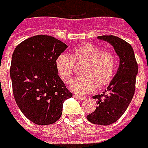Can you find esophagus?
Segmentation results:
<instances>
[{
  "label": "esophagus",
  "instance_id": "obj_1",
  "mask_svg": "<svg viewBox=\"0 0 148 148\" xmlns=\"http://www.w3.org/2000/svg\"><path fill=\"white\" fill-rule=\"evenodd\" d=\"M73 97H75V99H79V100H84V99H86L85 97H83V96H80V95H77V94H73Z\"/></svg>",
  "mask_w": 148,
  "mask_h": 148
}]
</instances>
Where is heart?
Wrapping results in <instances>:
<instances>
[{"mask_svg":"<svg viewBox=\"0 0 148 148\" xmlns=\"http://www.w3.org/2000/svg\"><path fill=\"white\" fill-rule=\"evenodd\" d=\"M86 62L83 68V76L71 85V89L79 94H87L99 87L108 86L113 80L118 66L117 55L110 51H104L91 43L78 46L73 55L62 53L57 57L55 65L62 80L69 84L75 76V63Z\"/></svg>","mask_w":148,"mask_h":148,"instance_id":"1","label":"heart"}]
</instances>
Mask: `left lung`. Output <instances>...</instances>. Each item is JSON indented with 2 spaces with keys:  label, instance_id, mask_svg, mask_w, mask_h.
<instances>
[{
  "label": "left lung",
  "instance_id": "8db88e82",
  "mask_svg": "<svg viewBox=\"0 0 148 148\" xmlns=\"http://www.w3.org/2000/svg\"><path fill=\"white\" fill-rule=\"evenodd\" d=\"M97 38L112 45L120 57V65L107 90L93 97L97 99V108L86 118L94 124L110 125L123 116L133 99L138 65L132 46L125 40L112 35Z\"/></svg>",
  "mask_w": 148,
  "mask_h": 148
}]
</instances>
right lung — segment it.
Returning <instances> with one entry per match:
<instances>
[{
    "label": "right lung",
    "mask_w": 148,
    "mask_h": 148,
    "mask_svg": "<svg viewBox=\"0 0 148 148\" xmlns=\"http://www.w3.org/2000/svg\"><path fill=\"white\" fill-rule=\"evenodd\" d=\"M66 48L55 38L38 35L22 41L13 53L10 76L14 99L22 113L36 124L56 123L64 100L73 96L55 65Z\"/></svg>",
    "instance_id": "right-lung-1"
}]
</instances>
